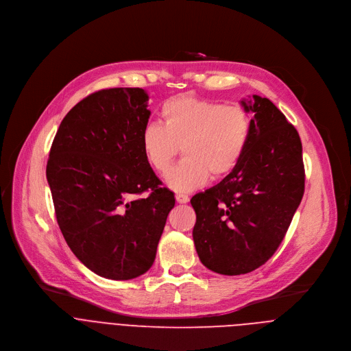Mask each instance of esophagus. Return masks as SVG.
<instances>
[{
    "instance_id": "obj_1",
    "label": "esophagus",
    "mask_w": 351,
    "mask_h": 351,
    "mask_svg": "<svg viewBox=\"0 0 351 351\" xmlns=\"http://www.w3.org/2000/svg\"><path fill=\"white\" fill-rule=\"evenodd\" d=\"M176 202L179 203V204H186V203H189V195L187 194H183V193H176Z\"/></svg>"
}]
</instances>
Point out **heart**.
Returning a JSON list of instances; mask_svg holds the SVG:
<instances>
[{
	"label": "heart",
	"instance_id": "obj_1",
	"mask_svg": "<svg viewBox=\"0 0 351 351\" xmlns=\"http://www.w3.org/2000/svg\"><path fill=\"white\" fill-rule=\"evenodd\" d=\"M161 117L162 125L143 128L141 148L147 162L164 175L182 147L184 158L167 175L168 186L178 191L203 186L210 176H228L252 137V117L241 106L178 97L162 106Z\"/></svg>",
	"mask_w": 351,
	"mask_h": 351
}]
</instances>
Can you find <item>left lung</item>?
Listing matches in <instances>:
<instances>
[{"instance_id":"left-lung-1","label":"left lung","mask_w":351,"mask_h":351,"mask_svg":"<svg viewBox=\"0 0 351 351\" xmlns=\"http://www.w3.org/2000/svg\"><path fill=\"white\" fill-rule=\"evenodd\" d=\"M253 112L252 137L239 165L214 187L193 195V240L208 269L248 274L282 243L304 194L302 140L268 98L241 101Z\"/></svg>"}]
</instances>
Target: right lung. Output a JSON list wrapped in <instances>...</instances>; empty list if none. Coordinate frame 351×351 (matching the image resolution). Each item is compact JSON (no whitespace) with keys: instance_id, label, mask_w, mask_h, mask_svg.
<instances>
[{"instance_id":"1","label":"right lung","mask_w":351,"mask_h":351,"mask_svg":"<svg viewBox=\"0 0 351 351\" xmlns=\"http://www.w3.org/2000/svg\"><path fill=\"white\" fill-rule=\"evenodd\" d=\"M148 94L95 91L62 119L47 162L60 229L94 274L128 280L152 268L175 195L161 187L141 148ZM149 194L138 199L136 195Z\"/></svg>"}]
</instances>
